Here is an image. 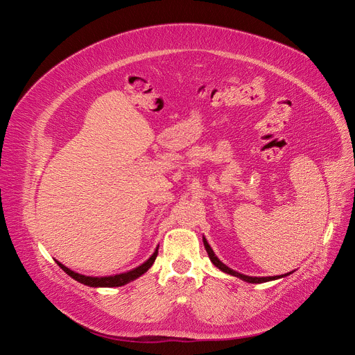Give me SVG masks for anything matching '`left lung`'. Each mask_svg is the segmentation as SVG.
<instances>
[{
    "instance_id": "left-lung-1",
    "label": "left lung",
    "mask_w": 355,
    "mask_h": 355,
    "mask_svg": "<svg viewBox=\"0 0 355 355\" xmlns=\"http://www.w3.org/2000/svg\"><path fill=\"white\" fill-rule=\"evenodd\" d=\"M202 243H204V247H206V250H207V253H209L210 261L213 262L214 266H218L220 271L227 272V274H230V275L241 278V280H244V282H247V283H254V284H257V283H266V282L277 280V278H282V277H286V275L292 274V272H287V274H284V275H275V277H249V275H243V274H240V272H237V271L231 270V268H228L225 263H222V262L218 259V256L214 254V252L211 250V247H210V244L207 243V240L204 239V237H202Z\"/></svg>"
}]
</instances>
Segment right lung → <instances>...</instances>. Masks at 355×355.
<instances>
[{"instance_id": "1", "label": "right lung", "mask_w": 355, "mask_h": 355, "mask_svg": "<svg viewBox=\"0 0 355 355\" xmlns=\"http://www.w3.org/2000/svg\"><path fill=\"white\" fill-rule=\"evenodd\" d=\"M157 254H158V247L146 262H144L142 265H139L137 268H135V270L128 271V272H123V274L110 275V277H87V275H83V274L71 271L69 268H67L65 265H62L59 261H56V262L59 263V266L62 268L63 271H65L69 277L73 278V280H77V282H80L85 286H90V287H120V286L127 284L128 282L136 280L137 277H141L142 274H145L149 270V268L153 266Z\"/></svg>"}]
</instances>
